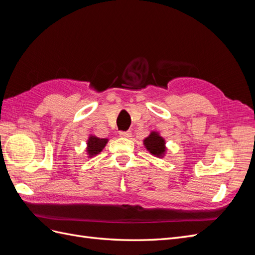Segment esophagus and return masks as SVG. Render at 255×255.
Instances as JSON below:
<instances>
[{"label":"esophagus","mask_w":255,"mask_h":255,"mask_svg":"<svg viewBox=\"0 0 255 255\" xmlns=\"http://www.w3.org/2000/svg\"><path fill=\"white\" fill-rule=\"evenodd\" d=\"M120 137H123V138H129L130 135H132V133L129 132V130H122V132L119 133Z\"/></svg>","instance_id":"34e87169"}]
</instances>
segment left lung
Masks as SVG:
<instances>
[{"label": "left lung", "mask_w": 255, "mask_h": 255, "mask_svg": "<svg viewBox=\"0 0 255 255\" xmlns=\"http://www.w3.org/2000/svg\"><path fill=\"white\" fill-rule=\"evenodd\" d=\"M143 143L146 150L155 156H163V154L166 151L164 138L160 137L156 132H152L149 137H146L143 140Z\"/></svg>", "instance_id": "8db88e82"}]
</instances>
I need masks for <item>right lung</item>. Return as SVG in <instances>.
<instances>
[{
  "instance_id": "right-lung-1",
  "label": "right lung",
  "mask_w": 255,
  "mask_h": 255,
  "mask_svg": "<svg viewBox=\"0 0 255 255\" xmlns=\"http://www.w3.org/2000/svg\"><path fill=\"white\" fill-rule=\"evenodd\" d=\"M107 139L105 138H98L96 136H90L87 141V152L90 156H94L99 154L103 150L107 143Z\"/></svg>"
}]
</instances>
